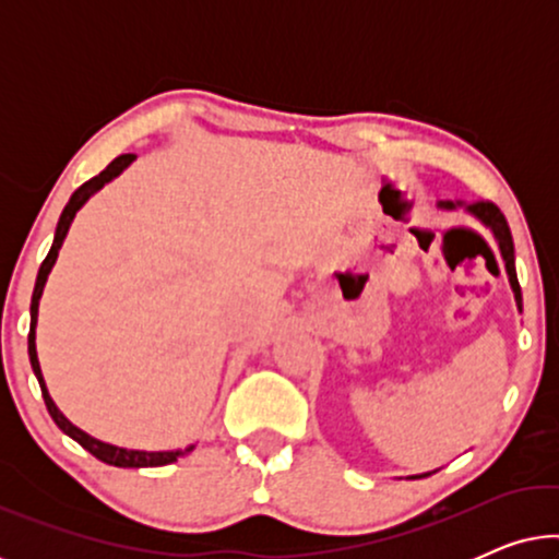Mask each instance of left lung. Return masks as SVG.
<instances>
[{
  "label": "left lung",
  "mask_w": 559,
  "mask_h": 559,
  "mask_svg": "<svg viewBox=\"0 0 559 559\" xmlns=\"http://www.w3.org/2000/svg\"><path fill=\"white\" fill-rule=\"evenodd\" d=\"M445 205H448V209H453V203H445ZM468 211L473 213V216H478L480 221H484L486 226H491V231L496 234V239H499L503 262H507L509 282H511V287H514L519 308H522V289H519V280H516V270H514V241H511V231H509L507 218H503V213L499 211V205L491 203V201L471 203Z\"/></svg>",
  "instance_id": "1"
}]
</instances>
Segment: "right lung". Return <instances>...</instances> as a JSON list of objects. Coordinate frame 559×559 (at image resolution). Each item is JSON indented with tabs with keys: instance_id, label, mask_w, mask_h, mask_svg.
<instances>
[{
	"instance_id": "1",
	"label": "right lung",
	"mask_w": 559,
	"mask_h": 559,
	"mask_svg": "<svg viewBox=\"0 0 559 559\" xmlns=\"http://www.w3.org/2000/svg\"><path fill=\"white\" fill-rule=\"evenodd\" d=\"M134 155H119L117 159H111L109 165H106V170H102L98 175H94V178L83 182V186L75 190V193L71 195V201H68V205L63 209V213H60V221H58V228H56V239H52V247L48 251V257H45V262L40 264V272H37V282H35V293H33V305H29V335H27V354H29V364H33V371L37 381H40V389H43V400H45V407H48L50 417L56 419V425L63 430L66 435H71V438L79 442V445H83L88 450L91 455L98 457V461L109 463V465H117V468H157V465H167V463H175L178 461L180 453H142V450H127V448H117V445H109V442H102L96 438H91V435H86L83 430H79V427L68 423V419L63 417V412H60L56 407V402L50 400L48 389H45V381H43V371H40V364H37V350H35V325H37V302H40V295H43V287H45V280H48V274L52 270V264H56L58 259V249L60 243H63L66 234H68V226H71V221L75 216V211L81 209L83 203L88 201L91 195L96 193L98 188L104 186V182H109L111 178H117V175L124 170V167L132 163ZM193 450V445L186 448V453H190Z\"/></svg>"
}]
</instances>
